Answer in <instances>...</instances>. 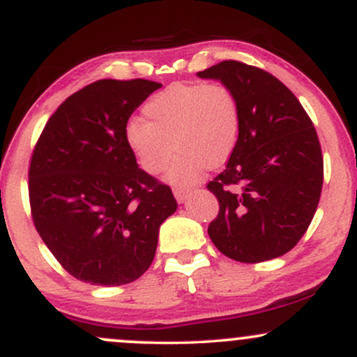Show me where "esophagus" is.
<instances>
[{
    "label": "esophagus",
    "mask_w": 357,
    "mask_h": 357,
    "mask_svg": "<svg viewBox=\"0 0 357 357\" xmlns=\"http://www.w3.org/2000/svg\"><path fill=\"white\" fill-rule=\"evenodd\" d=\"M190 188H174V198L178 199V203H184L191 196Z\"/></svg>",
    "instance_id": "34e87169"
}]
</instances>
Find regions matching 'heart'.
Here are the masks:
<instances>
[{"label": "heart", "mask_w": 357, "mask_h": 357, "mask_svg": "<svg viewBox=\"0 0 357 357\" xmlns=\"http://www.w3.org/2000/svg\"><path fill=\"white\" fill-rule=\"evenodd\" d=\"M142 114L146 121L126 126L127 146L151 174L165 171L178 151L167 173L173 184L196 183L204 167L227 162L238 144L240 102L223 84H173L154 93Z\"/></svg>", "instance_id": "1"}]
</instances>
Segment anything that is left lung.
<instances>
[{"mask_svg": "<svg viewBox=\"0 0 357 357\" xmlns=\"http://www.w3.org/2000/svg\"><path fill=\"white\" fill-rule=\"evenodd\" d=\"M196 75L230 87L241 109L238 144L208 183L220 203L208 235L223 255L243 264L282 257L307 231L321 198L324 161L312 121L261 68L225 60Z\"/></svg>", "mask_w": 357, "mask_h": 357, "instance_id": "1", "label": "left lung"}]
</instances>
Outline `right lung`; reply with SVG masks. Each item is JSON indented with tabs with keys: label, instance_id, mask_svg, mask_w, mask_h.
Instances as JSON below:
<instances>
[{
	"label": "right lung",
	"instance_id": "right-lung-1",
	"mask_svg": "<svg viewBox=\"0 0 357 357\" xmlns=\"http://www.w3.org/2000/svg\"><path fill=\"white\" fill-rule=\"evenodd\" d=\"M153 80H97L48 119L30 165L36 231L70 275L124 285L153 264L159 227L178 208L173 191L137 166L126 142L129 117Z\"/></svg>",
	"mask_w": 357,
	"mask_h": 357
}]
</instances>
